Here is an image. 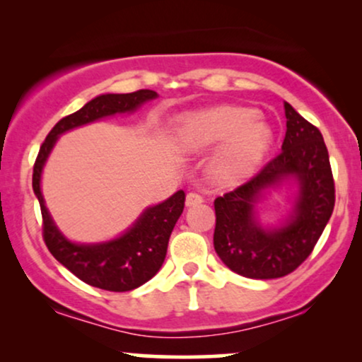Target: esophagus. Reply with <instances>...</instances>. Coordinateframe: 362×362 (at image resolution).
Wrapping results in <instances>:
<instances>
[{
  "label": "esophagus",
  "instance_id": "34e87169",
  "mask_svg": "<svg viewBox=\"0 0 362 362\" xmlns=\"http://www.w3.org/2000/svg\"><path fill=\"white\" fill-rule=\"evenodd\" d=\"M202 201H204V199H202V195H199V194H195V192H189V194H187V197H185V204L189 206V207L199 206Z\"/></svg>",
  "mask_w": 362,
  "mask_h": 362
}]
</instances>
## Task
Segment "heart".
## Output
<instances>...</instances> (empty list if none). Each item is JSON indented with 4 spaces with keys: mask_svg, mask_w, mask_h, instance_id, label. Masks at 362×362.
Returning <instances> with one entry per match:
<instances>
[{
    "mask_svg": "<svg viewBox=\"0 0 362 362\" xmlns=\"http://www.w3.org/2000/svg\"><path fill=\"white\" fill-rule=\"evenodd\" d=\"M175 143L184 153H202L223 144L211 161V175L218 184H236L252 173L269 151L272 131L255 109L219 105L180 115Z\"/></svg>",
    "mask_w": 362,
    "mask_h": 362,
    "instance_id": "1",
    "label": "heart"
}]
</instances>
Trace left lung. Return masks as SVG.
<instances>
[{
  "label": "left lung",
  "mask_w": 362,
  "mask_h": 362,
  "mask_svg": "<svg viewBox=\"0 0 362 362\" xmlns=\"http://www.w3.org/2000/svg\"><path fill=\"white\" fill-rule=\"evenodd\" d=\"M282 151L255 177L214 201V250L231 271L250 279H277L310 257L334 213L335 185L322 132L284 102ZM293 177L300 192L290 219L267 230L255 204L265 188Z\"/></svg>",
  "instance_id": "1"
}]
</instances>
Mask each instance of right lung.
Returning a JSON list of instances; mask_svg holds the SVG:
<instances>
[{
  "label": "right lung",
  "mask_w": 362,
  "mask_h": 362,
  "mask_svg": "<svg viewBox=\"0 0 362 362\" xmlns=\"http://www.w3.org/2000/svg\"><path fill=\"white\" fill-rule=\"evenodd\" d=\"M153 90L132 93H107L93 98L71 115H66L51 129L40 146L34 165L32 187L42 213V236L54 259L86 284L114 293H124L143 286L160 271L167 255L168 240L185 206V192L178 190L161 204L148 207L138 221L119 238L105 243H73L57 230L40 192V177L49 153L66 131L85 126L109 115L134 112L144 102L156 98Z\"/></svg>",
  "instance_id": "obj_1"
}]
</instances>
